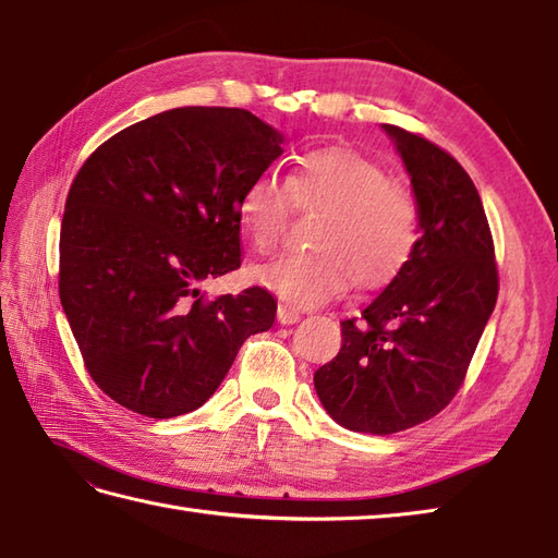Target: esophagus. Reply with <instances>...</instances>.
Segmentation results:
<instances>
[{"label": "esophagus", "mask_w": 558, "mask_h": 558, "mask_svg": "<svg viewBox=\"0 0 558 558\" xmlns=\"http://www.w3.org/2000/svg\"><path fill=\"white\" fill-rule=\"evenodd\" d=\"M278 322H280L282 326L298 324V322H300V312L294 310V306H290V304H280V306H278Z\"/></svg>", "instance_id": "esophagus-1"}]
</instances>
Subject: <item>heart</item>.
Returning <instances> with one entry per match:
<instances>
[{
    "mask_svg": "<svg viewBox=\"0 0 558 558\" xmlns=\"http://www.w3.org/2000/svg\"><path fill=\"white\" fill-rule=\"evenodd\" d=\"M292 208H324L312 225V248L272 256L252 268V278L294 306L333 300L352 280L362 290L384 288L420 244L417 201L376 160L350 148L312 150L288 180L260 170L244 186L236 213L256 252L278 244Z\"/></svg>",
    "mask_w": 558,
    "mask_h": 558,
    "instance_id": "heart-1",
    "label": "heart"
}]
</instances>
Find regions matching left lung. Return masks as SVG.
<instances>
[{"label":"left lung","mask_w":558,"mask_h":558,"mask_svg":"<svg viewBox=\"0 0 558 558\" xmlns=\"http://www.w3.org/2000/svg\"><path fill=\"white\" fill-rule=\"evenodd\" d=\"M384 129L410 172L422 236L362 316L340 322V352L314 374L330 417L378 436L432 420L456 398L499 298L489 220L470 174L429 138Z\"/></svg>","instance_id":"left-lung-1"}]
</instances>
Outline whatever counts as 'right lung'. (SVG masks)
Masks as SVG:
<instances>
[{
	"mask_svg": "<svg viewBox=\"0 0 558 558\" xmlns=\"http://www.w3.org/2000/svg\"><path fill=\"white\" fill-rule=\"evenodd\" d=\"M282 136L240 108H177L105 141L71 182L59 300L93 381L153 420L216 393L242 342L276 322L264 288L206 300L242 266L240 194Z\"/></svg>",
	"mask_w": 558,
	"mask_h": 558,
	"instance_id": "1",
	"label": "right lung"
}]
</instances>
